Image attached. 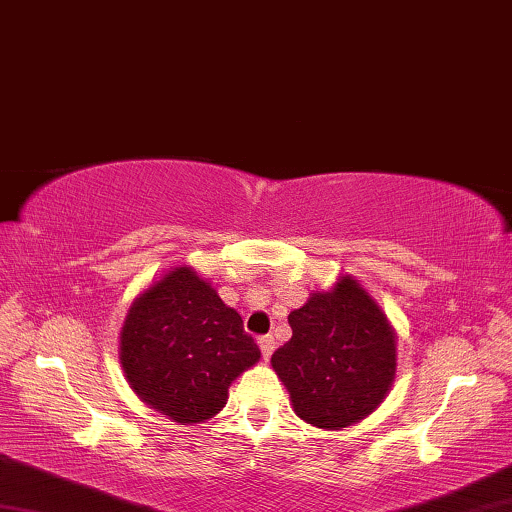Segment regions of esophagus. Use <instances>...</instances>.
I'll use <instances>...</instances> for the list:
<instances>
[{"label":"esophagus","mask_w":512,"mask_h":512,"mask_svg":"<svg viewBox=\"0 0 512 512\" xmlns=\"http://www.w3.org/2000/svg\"><path fill=\"white\" fill-rule=\"evenodd\" d=\"M258 347H260V352H263V359L267 361L269 356H272V352H274V336L272 334L258 336Z\"/></svg>","instance_id":"esophagus-1"}]
</instances>
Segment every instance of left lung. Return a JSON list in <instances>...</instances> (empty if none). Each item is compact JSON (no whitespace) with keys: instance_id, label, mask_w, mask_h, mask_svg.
Listing matches in <instances>:
<instances>
[{"instance_id":"8db88e82","label":"left lung","mask_w":512,"mask_h":512,"mask_svg":"<svg viewBox=\"0 0 512 512\" xmlns=\"http://www.w3.org/2000/svg\"><path fill=\"white\" fill-rule=\"evenodd\" d=\"M287 321L292 339L272 354V368L298 417L341 430L379 408L397 372V336L352 276L312 294Z\"/></svg>"}]
</instances>
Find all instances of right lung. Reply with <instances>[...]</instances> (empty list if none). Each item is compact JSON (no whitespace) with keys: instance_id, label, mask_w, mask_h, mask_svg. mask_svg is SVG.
Returning a JSON list of instances; mask_svg holds the SVG:
<instances>
[{"instance_id":"1","label":"right lung","mask_w":512,"mask_h":512,"mask_svg":"<svg viewBox=\"0 0 512 512\" xmlns=\"http://www.w3.org/2000/svg\"><path fill=\"white\" fill-rule=\"evenodd\" d=\"M258 359L243 318L191 267L171 269L144 289L120 332L131 390L180 426L223 410L231 381Z\"/></svg>"}]
</instances>
